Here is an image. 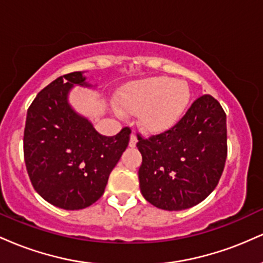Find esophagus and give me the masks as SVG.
<instances>
[{
	"mask_svg": "<svg viewBox=\"0 0 263 263\" xmlns=\"http://www.w3.org/2000/svg\"><path fill=\"white\" fill-rule=\"evenodd\" d=\"M136 143H137V137L132 134L131 137H129V142H128V146L129 147H136Z\"/></svg>",
	"mask_w": 263,
	"mask_h": 263,
	"instance_id": "obj_1",
	"label": "esophagus"
}]
</instances>
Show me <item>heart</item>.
Segmentation results:
<instances>
[{
	"label": "heart",
	"mask_w": 263,
	"mask_h": 263,
	"mask_svg": "<svg viewBox=\"0 0 263 263\" xmlns=\"http://www.w3.org/2000/svg\"><path fill=\"white\" fill-rule=\"evenodd\" d=\"M189 100L188 85L165 77L132 81L119 93V104L129 112H138L141 127L153 134L176 125L185 112Z\"/></svg>",
	"instance_id": "obj_1"
}]
</instances>
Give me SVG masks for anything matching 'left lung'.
<instances>
[{
  "label": "left lung",
  "instance_id": "8db88e82",
  "mask_svg": "<svg viewBox=\"0 0 263 263\" xmlns=\"http://www.w3.org/2000/svg\"><path fill=\"white\" fill-rule=\"evenodd\" d=\"M226 138V115L210 95L193 102L168 131L149 138L138 136L143 198L168 211L189 209L203 201L224 171Z\"/></svg>",
  "mask_w": 263,
  "mask_h": 263
}]
</instances>
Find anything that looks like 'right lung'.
<instances>
[{"label":"right lung","mask_w":263,"mask_h":263,"mask_svg":"<svg viewBox=\"0 0 263 263\" xmlns=\"http://www.w3.org/2000/svg\"><path fill=\"white\" fill-rule=\"evenodd\" d=\"M74 86L95 87L84 71L57 78L29 106L23 137L27 172L35 192L65 210L84 209L104 194L131 134L127 127L114 137L99 134L69 102Z\"/></svg>","instance_id":"1"}]
</instances>
